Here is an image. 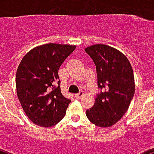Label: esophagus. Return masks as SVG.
<instances>
[{"label":"esophagus","instance_id":"obj_1","mask_svg":"<svg viewBox=\"0 0 154 154\" xmlns=\"http://www.w3.org/2000/svg\"><path fill=\"white\" fill-rule=\"evenodd\" d=\"M83 95H84V92L80 91L78 94H75V97H76V98H81Z\"/></svg>","mask_w":154,"mask_h":154}]
</instances>
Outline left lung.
<instances>
[{
    "instance_id": "1",
    "label": "left lung",
    "mask_w": 154,
    "mask_h": 154,
    "mask_svg": "<svg viewBox=\"0 0 154 154\" xmlns=\"http://www.w3.org/2000/svg\"><path fill=\"white\" fill-rule=\"evenodd\" d=\"M85 50L96 65L100 89L94 106L86 110V116L97 126L109 127L123 117L133 99V69L123 53L109 45H94Z\"/></svg>"
}]
</instances>
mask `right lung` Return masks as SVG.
<instances>
[{"label":"right lung","instance_id":"right-lung-1","mask_svg":"<svg viewBox=\"0 0 154 154\" xmlns=\"http://www.w3.org/2000/svg\"><path fill=\"white\" fill-rule=\"evenodd\" d=\"M75 49L74 45L49 43L30 50L20 61L16 74L17 94L34 124L51 127L65 117L71 101L60 92L58 69Z\"/></svg>","mask_w":154,"mask_h":154}]
</instances>
